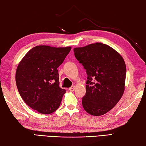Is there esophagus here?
<instances>
[{
	"label": "esophagus",
	"instance_id": "34e87169",
	"mask_svg": "<svg viewBox=\"0 0 146 146\" xmlns=\"http://www.w3.org/2000/svg\"><path fill=\"white\" fill-rule=\"evenodd\" d=\"M75 86H71L70 88H69V90H70V91H74V90H75Z\"/></svg>",
	"mask_w": 146,
	"mask_h": 146
}]
</instances>
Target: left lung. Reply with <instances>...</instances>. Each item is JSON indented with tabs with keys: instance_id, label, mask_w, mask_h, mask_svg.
Here are the masks:
<instances>
[{
	"instance_id": "left-lung-1",
	"label": "left lung",
	"mask_w": 146,
	"mask_h": 146,
	"mask_svg": "<svg viewBox=\"0 0 146 146\" xmlns=\"http://www.w3.org/2000/svg\"><path fill=\"white\" fill-rule=\"evenodd\" d=\"M73 51L88 75L83 108L90 115H104L117 104L124 91V60L115 49L100 42Z\"/></svg>"
}]
</instances>
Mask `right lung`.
Here are the masks:
<instances>
[{
  "instance_id": "add662e5",
  "label": "right lung",
  "mask_w": 146,
  "mask_h": 146,
  "mask_svg": "<svg viewBox=\"0 0 146 146\" xmlns=\"http://www.w3.org/2000/svg\"><path fill=\"white\" fill-rule=\"evenodd\" d=\"M71 49L37 46L19 63L15 75L17 87L23 100L33 110L50 114L59 108L66 90L59 87L57 68Z\"/></svg>"
}]
</instances>
